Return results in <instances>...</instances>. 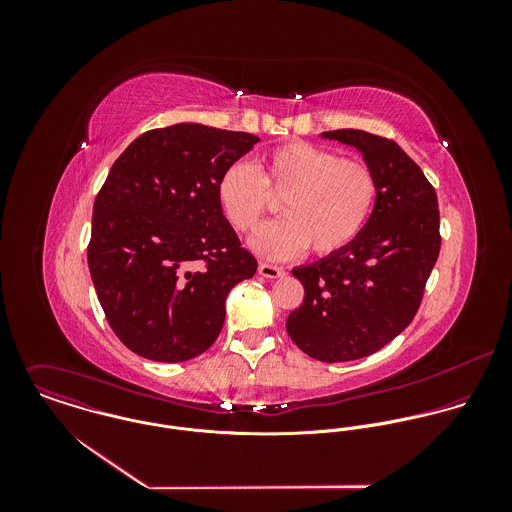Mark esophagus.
Segmentation results:
<instances>
[{
	"label": "esophagus",
	"mask_w": 512,
	"mask_h": 512,
	"mask_svg": "<svg viewBox=\"0 0 512 512\" xmlns=\"http://www.w3.org/2000/svg\"><path fill=\"white\" fill-rule=\"evenodd\" d=\"M258 274L264 276V278H270V280H276V278H282L286 276V270L280 268V266H274V264H266V262H260L258 266Z\"/></svg>",
	"instance_id": "esophagus-1"
}]
</instances>
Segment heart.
Returning a JSON list of instances; mask_svg holds the SVG:
<instances>
[{"mask_svg":"<svg viewBox=\"0 0 512 512\" xmlns=\"http://www.w3.org/2000/svg\"><path fill=\"white\" fill-rule=\"evenodd\" d=\"M219 201L226 219L252 234L282 199L286 219L264 226L252 238L258 254L288 260L307 246L319 256L347 248L366 226L378 197V181L361 159L309 142L270 149L260 171L248 163L228 165L219 179Z\"/></svg>","mask_w":512,"mask_h":512,"instance_id":"1","label":"heart"}]
</instances>
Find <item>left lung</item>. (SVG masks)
I'll use <instances>...</instances> for the list:
<instances>
[{"mask_svg":"<svg viewBox=\"0 0 512 512\" xmlns=\"http://www.w3.org/2000/svg\"><path fill=\"white\" fill-rule=\"evenodd\" d=\"M321 136L363 153L378 197L347 248L293 270L305 295L286 329L305 355L345 363L376 353L412 323L439 256L438 195L396 142L363 130Z\"/></svg>","mask_w":512,"mask_h":512,"instance_id":"1","label":"left lung"}]
</instances>
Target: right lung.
Listing matches in <instances>:
<instances>
[{
	"mask_svg": "<svg viewBox=\"0 0 512 512\" xmlns=\"http://www.w3.org/2000/svg\"><path fill=\"white\" fill-rule=\"evenodd\" d=\"M260 138L203 124L142 134L94 201L88 268L116 337L136 355L181 363L219 337L224 301L256 274L222 215V171Z\"/></svg>",
	"mask_w": 512,
	"mask_h": 512,
	"instance_id": "obj_1",
	"label": "right lung"
}]
</instances>
